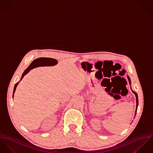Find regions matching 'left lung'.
<instances>
[{
  "label": "left lung",
  "instance_id": "1",
  "mask_svg": "<svg viewBox=\"0 0 153 153\" xmlns=\"http://www.w3.org/2000/svg\"><path fill=\"white\" fill-rule=\"evenodd\" d=\"M127 79H128V82H129L130 85H131V80H130V78L129 77V76H127ZM132 91H133V92L134 93V94H135L136 97V111H135V116H136V112H137V107H138V96H137V94L136 93L135 91H133V90H132Z\"/></svg>",
  "mask_w": 153,
  "mask_h": 153
}]
</instances>
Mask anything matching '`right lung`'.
<instances>
[{
    "label": "right lung",
    "instance_id": "add662e5",
    "mask_svg": "<svg viewBox=\"0 0 153 153\" xmlns=\"http://www.w3.org/2000/svg\"><path fill=\"white\" fill-rule=\"evenodd\" d=\"M57 63H58V62H57V60H56L54 59H53V58H48V57H40V58H37V59L34 60L30 63L29 66L26 68L24 71V72L23 73V74L21 76L20 80L15 85L14 89H13V98L14 93L16 91V88L17 87V85L20 83V82L22 80L23 77L30 71V70H31L32 69L35 68L39 67V66H54V65H57Z\"/></svg>",
    "mask_w": 153,
    "mask_h": 153
}]
</instances>
